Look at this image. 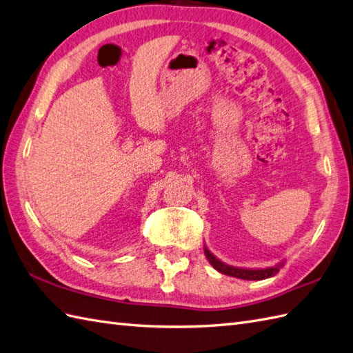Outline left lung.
Segmentation results:
<instances>
[{
	"mask_svg": "<svg viewBox=\"0 0 353 353\" xmlns=\"http://www.w3.org/2000/svg\"><path fill=\"white\" fill-rule=\"evenodd\" d=\"M204 255H205L207 259H209V263L213 265V268L218 270L219 273L231 276V277H237V279H245V280H263V279L273 277L279 273V270L282 268L283 264H285V261H282V263H279L273 267H267V268L232 267V265L222 263V261L216 258L205 246H204Z\"/></svg>",
	"mask_w": 353,
	"mask_h": 353,
	"instance_id": "8db88e82",
	"label": "left lung"
}]
</instances>
